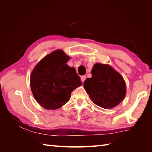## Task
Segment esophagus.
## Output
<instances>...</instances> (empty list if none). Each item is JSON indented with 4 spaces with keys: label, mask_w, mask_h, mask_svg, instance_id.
I'll use <instances>...</instances> for the list:
<instances>
[{
    "label": "esophagus",
    "mask_w": 152,
    "mask_h": 152,
    "mask_svg": "<svg viewBox=\"0 0 152 152\" xmlns=\"http://www.w3.org/2000/svg\"><path fill=\"white\" fill-rule=\"evenodd\" d=\"M86 79V76L84 75V76L80 77V80H81V82H82V83H83V82L85 81Z\"/></svg>",
    "instance_id": "34e87169"
}]
</instances>
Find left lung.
Masks as SVG:
<instances>
[{
	"mask_svg": "<svg viewBox=\"0 0 152 152\" xmlns=\"http://www.w3.org/2000/svg\"><path fill=\"white\" fill-rule=\"evenodd\" d=\"M91 73L92 77L84 81V87L94 104L104 109H111L125 98L126 82L112 66L96 63Z\"/></svg>",
	"mask_w": 152,
	"mask_h": 152,
	"instance_id": "8db88e82",
	"label": "left lung"
}]
</instances>
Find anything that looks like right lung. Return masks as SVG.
I'll return each instance as SVG.
<instances>
[{
  "instance_id": "right-lung-1",
  "label": "right lung",
  "mask_w": 152,
  "mask_h": 152,
  "mask_svg": "<svg viewBox=\"0 0 152 152\" xmlns=\"http://www.w3.org/2000/svg\"><path fill=\"white\" fill-rule=\"evenodd\" d=\"M70 57L62 49L44 56L37 64L30 75L32 94L41 107L56 110L66 104L72 92L82 85L75 68L67 65Z\"/></svg>"
}]
</instances>
